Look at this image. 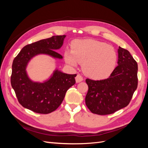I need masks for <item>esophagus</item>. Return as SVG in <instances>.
<instances>
[{
  "label": "esophagus",
  "instance_id": "1",
  "mask_svg": "<svg viewBox=\"0 0 148 148\" xmlns=\"http://www.w3.org/2000/svg\"><path fill=\"white\" fill-rule=\"evenodd\" d=\"M75 79H76V82H77V83H79V82H81L83 81V77H82L81 75H78L77 77H76Z\"/></svg>",
  "mask_w": 148,
  "mask_h": 148
}]
</instances>
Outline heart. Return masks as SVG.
Masks as SVG:
<instances>
[{"label":"heart","mask_w":148,"mask_h":148,"mask_svg":"<svg viewBox=\"0 0 148 148\" xmlns=\"http://www.w3.org/2000/svg\"><path fill=\"white\" fill-rule=\"evenodd\" d=\"M65 62L72 66L82 64L88 77L103 79L111 74L116 65L117 53L110 45L94 39L77 40L71 44V51L64 52Z\"/></svg>","instance_id":"obj_1"}]
</instances>
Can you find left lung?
<instances>
[{
	"label": "left lung",
	"instance_id": "obj_1",
	"mask_svg": "<svg viewBox=\"0 0 148 148\" xmlns=\"http://www.w3.org/2000/svg\"><path fill=\"white\" fill-rule=\"evenodd\" d=\"M118 66L105 79H86L85 102L92 113L108 115L128 105L138 86V64L128 51L118 49Z\"/></svg>",
	"mask_w": 148,
	"mask_h": 148
}]
</instances>
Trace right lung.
Masks as SVG:
<instances>
[{
	"mask_svg": "<svg viewBox=\"0 0 148 148\" xmlns=\"http://www.w3.org/2000/svg\"><path fill=\"white\" fill-rule=\"evenodd\" d=\"M65 37V35L53 36L26 45L13 60L11 84L20 104L25 108L36 113H51L59 107L67 90L75 84L77 74H66L58 69L43 82H33L26 71L30 60L38 55L63 59L56 51L63 45Z\"/></svg>",
	"mask_w": 148,
	"mask_h": 148,
	"instance_id": "obj_1",
	"label": "right lung"
}]
</instances>
